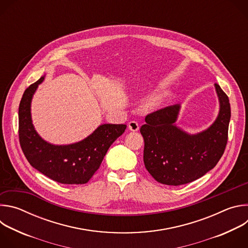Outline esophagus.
I'll return each instance as SVG.
<instances>
[{"label": "esophagus", "instance_id": "34e87169", "mask_svg": "<svg viewBox=\"0 0 248 248\" xmlns=\"http://www.w3.org/2000/svg\"><path fill=\"white\" fill-rule=\"evenodd\" d=\"M128 128L131 130V131H137L139 129V124L137 122L135 121H131L128 123Z\"/></svg>", "mask_w": 248, "mask_h": 248}]
</instances>
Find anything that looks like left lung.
Wrapping results in <instances>:
<instances>
[{
	"label": "left lung",
	"instance_id": "8db88e82",
	"mask_svg": "<svg viewBox=\"0 0 248 248\" xmlns=\"http://www.w3.org/2000/svg\"><path fill=\"white\" fill-rule=\"evenodd\" d=\"M215 88L220 102L216 121L206 130L188 134L174 123L180 105L169 106L149 114L140 127L144 138L143 161L146 170L160 184L182 186L189 184L213 169L228 142L231 120L229 97L219 84Z\"/></svg>",
	"mask_w": 248,
	"mask_h": 248
}]
</instances>
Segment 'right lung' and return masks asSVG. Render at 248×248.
Wrapping results in <instances>:
<instances>
[{
    "mask_svg": "<svg viewBox=\"0 0 248 248\" xmlns=\"http://www.w3.org/2000/svg\"><path fill=\"white\" fill-rule=\"evenodd\" d=\"M43 80L44 77L27 87L19 103L18 136L22 152L34 169L57 183L86 184L99 169L114 141L124 132L126 125L102 124L85 139L74 144L48 143L34 129L30 113L33 94Z\"/></svg>",
    "mask_w": 248,
    "mask_h": 248,
    "instance_id": "1",
    "label": "right lung"
}]
</instances>
